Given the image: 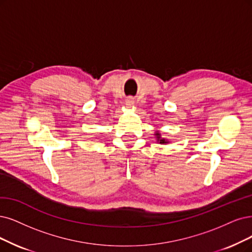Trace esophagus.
Wrapping results in <instances>:
<instances>
[{"label": "esophagus", "mask_w": 252, "mask_h": 252, "mask_svg": "<svg viewBox=\"0 0 252 252\" xmlns=\"http://www.w3.org/2000/svg\"><path fill=\"white\" fill-rule=\"evenodd\" d=\"M126 107H128V108L133 107V106H134V98H132V97H128V98H126Z\"/></svg>", "instance_id": "1"}]
</instances>
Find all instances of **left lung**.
<instances>
[{
	"instance_id": "obj_1",
	"label": "left lung",
	"mask_w": 252,
	"mask_h": 252,
	"mask_svg": "<svg viewBox=\"0 0 252 252\" xmlns=\"http://www.w3.org/2000/svg\"><path fill=\"white\" fill-rule=\"evenodd\" d=\"M155 136H156V138H157V141L158 142H160L161 144H165V143H168L169 141H167L166 139H164V138H161V134L159 133V132H156V134H155Z\"/></svg>"
}]
</instances>
